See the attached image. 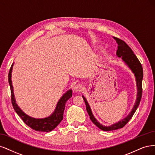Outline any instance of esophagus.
<instances>
[{
    "label": "esophagus",
    "instance_id": "34e87169",
    "mask_svg": "<svg viewBox=\"0 0 155 155\" xmlns=\"http://www.w3.org/2000/svg\"><path fill=\"white\" fill-rule=\"evenodd\" d=\"M74 90L76 92H81L82 90V84H78L74 87Z\"/></svg>",
    "mask_w": 155,
    "mask_h": 155
}]
</instances>
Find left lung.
<instances>
[{"instance_id":"1","label":"left lung","mask_w":155,"mask_h":155,"mask_svg":"<svg viewBox=\"0 0 155 155\" xmlns=\"http://www.w3.org/2000/svg\"><path fill=\"white\" fill-rule=\"evenodd\" d=\"M114 38L116 40V41L118 44L117 46V56L119 58H121L125 64L131 69L133 73L134 74V77L136 79V84H137V98L135 103H134V106L132 109L131 112L129 113L128 115L123 118L119 122L113 124L111 126H104L102 124L100 123L94 117L93 114L92 113L91 109L89 106V105L87 101L86 98H85L83 95V99L86 104V110L87 113L90 118L92 122L97 126L99 129L103 131H113L122 128L125 125H126L130 119L133 116L134 113H135L137 109L138 108L140 102L142 98V79H143V69L142 66L137 58V56L134 54L132 49L129 48L128 45L124 41H122L118 38L114 37Z\"/></svg>"}]
</instances>
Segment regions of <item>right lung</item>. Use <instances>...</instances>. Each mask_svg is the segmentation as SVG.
<instances>
[{"label": "right lung", "mask_w": 155, "mask_h": 155, "mask_svg": "<svg viewBox=\"0 0 155 155\" xmlns=\"http://www.w3.org/2000/svg\"><path fill=\"white\" fill-rule=\"evenodd\" d=\"M13 66V63L10 69H9V72L8 74V82L9 86H10L12 102L14 110L15 111L18 115L22 119L24 122L29 127L33 129V130L42 132L51 131L62 120L65 105H66V103L68 100L72 97V90L70 89L64 94H63L62 97L59 99L58 102H57L54 111L50 116L43 118H35L29 117L19 107V106L16 103L12 81V73Z\"/></svg>", "instance_id": "add662e5"}]
</instances>
